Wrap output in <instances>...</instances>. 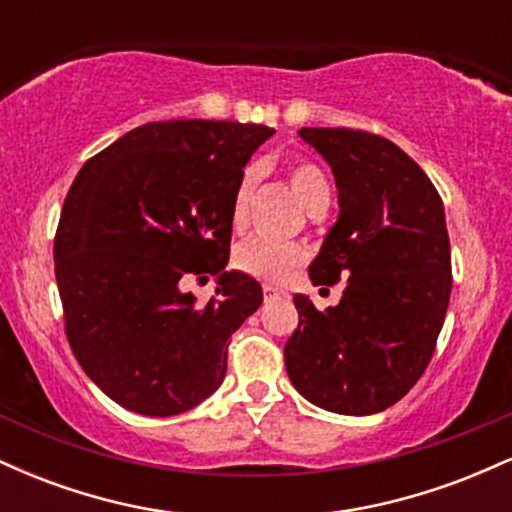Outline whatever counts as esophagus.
I'll use <instances>...</instances> for the list:
<instances>
[{
	"label": "esophagus",
	"instance_id": "esophagus-1",
	"mask_svg": "<svg viewBox=\"0 0 512 512\" xmlns=\"http://www.w3.org/2000/svg\"><path fill=\"white\" fill-rule=\"evenodd\" d=\"M262 293H264V298H276V296H281V289H276V286H272V284H264L262 286Z\"/></svg>",
	"mask_w": 512,
	"mask_h": 512
}]
</instances>
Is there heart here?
<instances>
[{"instance_id":"heart-1","label":"heart","mask_w":512,"mask_h":512,"mask_svg":"<svg viewBox=\"0 0 512 512\" xmlns=\"http://www.w3.org/2000/svg\"><path fill=\"white\" fill-rule=\"evenodd\" d=\"M289 180L296 197L308 211H315L322 204H330V182L325 173L315 166L313 161H293L289 166ZM255 185V170L248 168L240 175L236 192L231 202V221L240 228L248 214V202ZM305 260L303 245L291 243V240H272L262 236L245 238L243 243L233 250V267L238 272L252 276V279L264 281V284H281L293 274V269L301 267Z\"/></svg>"}]
</instances>
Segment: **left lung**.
<instances>
[{
	"instance_id": "1",
	"label": "left lung",
	"mask_w": 512,
	"mask_h": 512,
	"mask_svg": "<svg viewBox=\"0 0 512 512\" xmlns=\"http://www.w3.org/2000/svg\"><path fill=\"white\" fill-rule=\"evenodd\" d=\"M298 134L330 163L339 190V219L310 281L346 286L325 313L293 296L286 373L317 407L378 414L407 395L436 351L452 289L443 199L390 139L346 127Z\"/></svg>"
}]
</instances>
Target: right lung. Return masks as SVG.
I'll list each match as a JSON object with an SVG mask.
<instances>
[{
	"instance_id": "add662e5",
	"label": "right lung",
	"mask_w": 512,
	"mask_h": 512,
	"mask_svg": "<svg viewBox=\"0 0 512 512\" xmlns=\"http://www.w3.org/2000/svg\"><path fill=\"white\" fill-rule=\"evenodd\" d=\"M272 127L149 122L88 158L64 199L55 276L76 361L113 402L173 416L219 390L228 337L260 308L262 286L226 272L231 202ZM217 276L207 304L179 289Z\"/></svg>"
}]
</instances>
